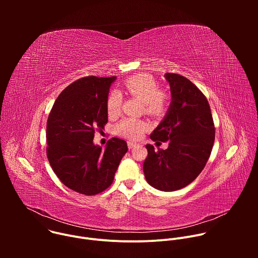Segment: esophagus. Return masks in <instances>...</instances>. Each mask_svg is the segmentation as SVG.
Listing matches in <instances>:
<instances>
[{
  "instance_id": "obj_1",
  "label": "esophagus",
  "mask_w": 258,
  "mask_h": 258,
  "mask_svg": "<svg viewBox=\"0 0 258 258\" xmlns=\"http://www.w3.org/2000/svg\"><path fill=\"white\" fill-rule=\"evenodd\" d=\"M136 146H138V144L137 143H135V142H127V147H128V149H133V148H135Z\"/></svg>"
}]
</instances>
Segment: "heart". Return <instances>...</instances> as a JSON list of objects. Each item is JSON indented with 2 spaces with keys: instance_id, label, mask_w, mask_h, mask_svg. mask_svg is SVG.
<instances>
[{
  "instance_id": "heart-1",
  "label": "heart",
  "mask_w": 258,
  "mask_h": 258,
  "mask_svg": "<svg viewBox=\"0 0 258 258\" xmlns=\"http://www.w3.org/2000/svg\"><path fill=\"white\" fill-rule=\"evenodd\" d=\"M123 87L125 91L143 101L145 112L153 117L162 116L169 106V95L159 89L156 80L149 75H136L127 78ZM121 95L116 92H110L106 100V109L109 116H115L120 111ZM147 130V123L138 118L126 117L121 119L115 126L116 134L131 139L138 140Z\"/></svg>"
}]
</instances>
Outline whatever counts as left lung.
Instances as JSON below:
<instances>
[{
    "mask_svg": "<svg viewBox=\"0 0 258 258\" xmlns=\"http://www.w3.org/2000/svg\"><path fill=\"white\" fill-rule=\"evenodd\" d=\"M170 85L171 104L162 122L150 135L154 142H168L166 150L146 145L148 156L143 170L149 185L171 192L191 183L210 156L215 127L204 94L177 73L164 76Z\"/></svg>",
    "mask_w": 258,
    "mask_h": 258,
    "instance_id": "left-lung-1",
    "label": "left lung"
}]
</instances>
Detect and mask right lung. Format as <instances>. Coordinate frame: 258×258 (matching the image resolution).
Segmentation results:
<instances>
[{
	"mask_svg": "<svg viewBox=\"0 0 258 258\" xmlns=\"http://www.w3.org/2000/svg\"><path fill=\"white\" fill-rule=\"evenodd\" d=\"M112 78L85 77L70 84L56 99L47 121V157L64 185L93 196L111 186L127 152L125 141L112 138L103 150L95 132L108 122L106 100Z\"/></svg>",
	"mask_w": 258,
	"mask_h": 258,
	"instance_id": "right-lung-1",
	"label": "right lung"
}]
</instances>
